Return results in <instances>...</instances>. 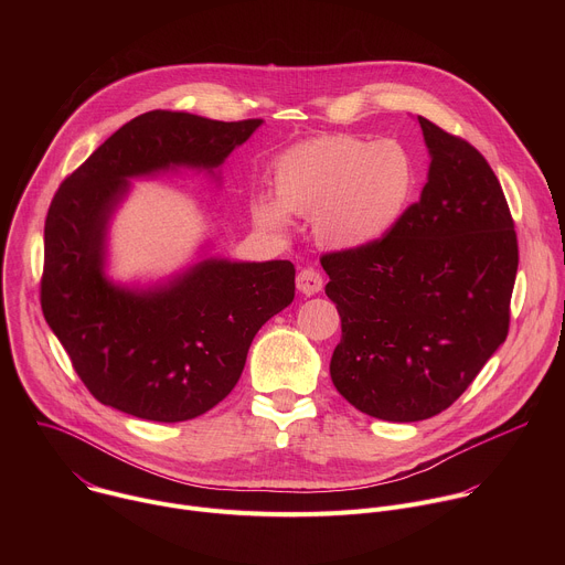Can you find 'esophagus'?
Wrapping results in <instances>:
<instances>
[{"instance_id":"obj_1","label":"esophagus","mask_w":565,"mask_h":565,"mask_svg":"<svg viewBox=\"0 0 565 565\" xmlns=\"http://www.w3.org/2000/svg\"><path fill=\"white\" fill-rule=\"evenodd\" d=\"M321 286H324V279H321V275H319V270H315V268H303V270H299V275H297V288H299V292H303V295H317L319 290H321Z\"/></svg>"}]
</instances>
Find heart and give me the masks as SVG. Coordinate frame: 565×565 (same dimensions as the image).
<instances>
[{"mask_svg":"<svg viewBox=\"0 0 565 565\" xmlns=\"http://www.w3.org/2000/svg\"><path fill=\"white\" fill-rule=\"evenodd\" d=\"M414 163L393 140L333 134L301 140L273 166L275 201L259 199L255 218L273 230L286 214L310 216L321 246L371 248L395 227L414 194Z\"/></svg>","mask_w":565,"mask_h":565,"instance_id":"1","label":"heart"}]
</instances>
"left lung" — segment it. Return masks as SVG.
<instances>
[{
  "label": "left lung",
  "instance_id": "8db88e82",
  "mask_svg": "<svg viewBox=\"0 0 565 565\" xmlns=\"http://www.w3.org/2000/svg\"><path fill=\"white\" fill-rule=\"evenodd\" d=\"M427 183L380 244L321 257L342 317L335 388L388 423L427 420L462 395L508 338L514 221L488 160L418 116Z\"/></svg>",
  "mask_w": 565,
  "mask_h": 565
}]
</instances>
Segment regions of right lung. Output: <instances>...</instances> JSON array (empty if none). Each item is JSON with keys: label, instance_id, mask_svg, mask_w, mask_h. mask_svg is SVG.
<instances>
[{"label": "right lung", "instance_id": "add662e5", "mask_svg": "<svg viewBox=\"0 0 565 565\" xmlns=\"http://www.w3.org/2000/svg\"><path fill=\"white\" fill-rule=\"evenodd\" d=\"M262 122L147 111L55 192L44 225L42 310L103 405L153 423L210 412L238 382L257 331L290 306L295 266L281 259L230 262L203 248L199 262L149 286L107 275L111 218L134 179L192 170L221 183L225 158Z\"/></svg>", "mask_w": 565, "mask_h": 565}]
</instances>
